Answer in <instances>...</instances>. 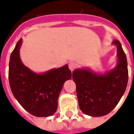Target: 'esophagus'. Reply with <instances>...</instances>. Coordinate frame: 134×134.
Listing matches in <instances>:
<instances>
[{
  "label": "esophagus",
  "mask_w": 134,
  "mask_h": 134,
  "mask_svg": "<svg viewBox=\"0 0 134 134\" xmlns=\"http://www.w3.org/2000/svg\"><path fill=\"white\" fill-rule=\"evenodd\" d=\"M77 64H76L75 62H71L69 63V69H70L71 71H73V70L75 69L76 67H77Z\"/></svg>",
  "instance_id": "obj_1"
}]
</instances>
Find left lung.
I'll return each instance as SVG.
<instances>
[{
    "instance_id": "obj_1",
    "label": "left lung",
    "mask_w": 134,
    "mask_h": 134,
    "mask_svg": "<svg viewBox=\"0 0 134 134\" xmlns=\"http://www.w3.org/2000/svg\"><path fill=\"white\" fill-rule=\"evenodd\" d=\"M117 47V66L104 75H98L88 69H77L72 72L76 84L79 106L90 116L108 114L126 89L129 72L126 54L118 40L113 41Z\"/></svg>"
}]
</instances>
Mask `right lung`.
Masks as SVG:
<instances>
[{"instance_id":"1","label":"right lung","mask_w":134,"mask_h":134,"mask_svg":"<svg viewBox=\"0 0 134 134\" xmlns=\"http://www.w3.org/2000/svg\"><path fill=\"white\" fill-rule=\"evenodd\" d=\"M20 39L11 53L8 80L15 98L24 108L34 116L52 115L57 109V100L64 82L72 77L66 64L43 74H36L22 63Z\"/></svg>"}]
</instances>
